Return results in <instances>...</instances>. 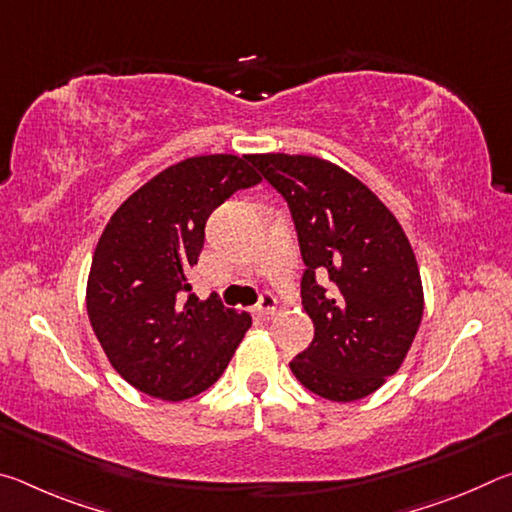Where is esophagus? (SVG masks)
<instances>
[{
	"label": "esophagus",
	"mask_w": 512,
	"mask_h": 512,
	"mask_svg": "<svg viewBox=\"0 0 512 512\" xmlns=\"http://www.w3.org/2000/svg\"><path fill=\"white\" fill-rule=\"evenodd\" d=\"M277 307V300L271 291H262L259 293V302H257V311L259 316H271Z\"/></svg>",
	"instance_id": "obj_1"
}]
</instances>
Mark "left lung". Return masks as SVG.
Instances as JSON below:
<instances>
[{
	"instance_id": "1",
	"label": "left lung",
	"mask_w": 512,
	"mask_h": 512,
	"mask_svg": "<svg viewBox=\"0 0 512 512\" xmlns=\"http://www.w3.org/2000/svg\"><path fill=\"white\" fill-rule=\"evenodd\" d=\"M289 205L305 273L302 307L314 341L289 366L334 402L361 400L402 366L422 320L413 248L388 207L336 164L314 155H250Z\"/></svg>"
}]
</instances>
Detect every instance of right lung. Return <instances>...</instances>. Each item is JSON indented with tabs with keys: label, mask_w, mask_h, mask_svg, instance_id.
<instances>
[{
	"label": "right lung",
	"mask_w": 512,
	"mask_h": 512,
	"mask_svg": "<svg viewBox=\"0 0 512 512\" xmlns=\"http://www.w3.org/2000/svg\"><path fill=\"white\" fill-rule=\"evenodd\" d=\"M259 183L250 155H201L164 169L112 214L92 257L88 316L112 368L137 391L180 402L228 368L250 316L216 296L198 300L189 271L210 214Z\"/></svg>",
	"instance_id": "add662e5"
}]
</instances>
